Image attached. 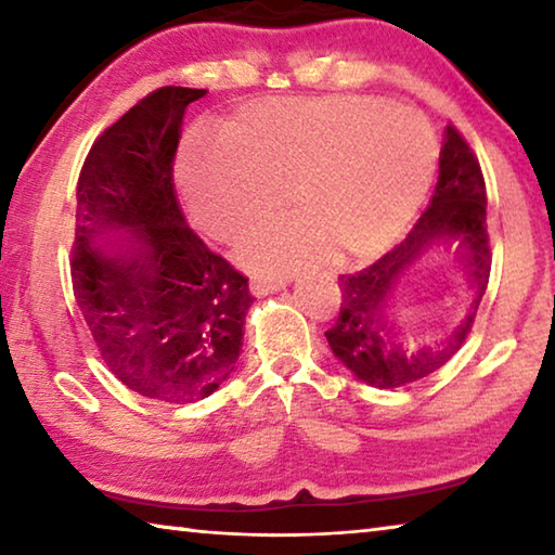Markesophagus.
<instances>
[{
    "label": "esophagus",
    "mask_w": 555,
    "mask_h": 555,
    "mask_svg": "<svg viewBox=\"0 0 555 555\" xmlns=\"http://www.w3.org/2000/svg\"><path fill=\"white\" fill-rule=\"evenodd\" d=\"M286 286V281L281 279H251L249 281V291L255 296H269V294H276Z\"/></svg>",
    "instance_id": "obj_1"
}]
</instances>
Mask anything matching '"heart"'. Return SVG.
<instances>
[{"instance_id": "1", "label": "heart", "mask_w": 555, "mask_h": 555, "mask_svg": "<svg viewBox=\"0 0 555 555\" xmlns=\"http://www.w3.org/2000/svg\"><path fill=\"white\" fill-rule=\"evenodd\" d=\"M438 142L413 109L352 95L264 98L224 131L201 129L178 156L191 222L234 242L286 198L300 215L251 232L242 259L288 274L321 259L379 255L399 237L434 181Z\"/></svg>"}]
</instances>
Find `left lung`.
<instances>
[{
    "instance_id": "8db88e82",
    "label": "left lung",
    "mask_w": 555,
    "mask_h": 555,
    "mask_svg": "<svg viewBox=\"0 0 555 555\" xmlns=\"http://www.w3.org/2000/svg\"><path fill=\"white\" fill-rule=\"evenodd\" d=\"M428 248L446 250L464 267L474 298L466 321L455 332L434 344H416L392 323L388 300L405 267ZM490 267L485 178L473 149L448 125L430 205L406 240L367 269L337 279L343 304L337 323L325 333L327 345L337 360L370 387L397 389L424 379L463 347L487 291Z\"/></svg>"
}]
</instances>
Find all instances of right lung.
<instances>
[{"instance_id": "right-lung-1", "label": "right lung", "mask_w": 555, "mask_h": 555, "mask_svg": "<svg viewBox=\"0 0 555 555\" xmlns=\"http://www.w3.org/2000/svg\"><path fill=\"white\" fill-rule=\"evenodd\" d=\"M205 92L154 90L102 131L78 178L75 300L112 374L164 403L205 399L230 377L255 300L176 198L183 115Z\"/></svg>"}]
</instances>
